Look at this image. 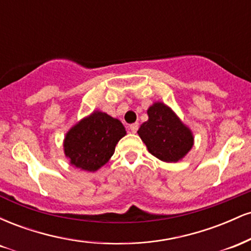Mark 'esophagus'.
I'll return each instance as SVG.
<instances>
[{
	"mask_svg": "<svg viewBox=\"0 0 251 251\" xmlns=\"http://www.w3.org/2000/svg\"><path fill=\"white\" fill-rule=\"evenodd\" d=\"M138 127H139V124L138 123L131 124V125H129V131H131L132 133H135V132L138 131Z\"/></svg>",
	"mask_w": 251,
	"mask_h": 251,
	"instance_id": "obj_1",
	"label": "esophagus"
}]
</instances>
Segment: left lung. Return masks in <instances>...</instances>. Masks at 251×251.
I'll use <instances>...</instances> for the list:
<instances>
[{"instance_id":"8db88e82","label":"left lung","mask_w":251,"mask_h":251,"mask_svg":"<svg viewBox=\"0 0 251 251\" xmlns=\"http://www.w3.org/2000/svg\"><path fill=\"white\" fill-rule=\"evenodd\" d=\"M148 114L149 120L140 126L138 134L149 152L163 162H178L194 145L191 131L162 102L153 103Z\"/></svg>"}]
</instances>
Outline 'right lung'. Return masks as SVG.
Wrapping results in <instances>:
<instances>
[{"label":"right lung","mask_w":251,"mask_h":251,"mask_svg":"<svg viewBox=\"0 0 251 251\" xmlns=\"http://www.w3.org/2000/svg\"><path fill=\"white\" fill-rule=\"evenodd\" d=\"M125 134V127L119 120L102 112H94L70 129L63 144L65 153L72 165L97 171L108 162Z\"/></svg>","instance_id":"1"}]
</instances>
